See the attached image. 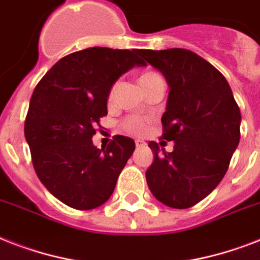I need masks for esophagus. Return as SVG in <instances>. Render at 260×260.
<instances>
[{
  "label": "esophagus",
  "instance_id": "1",
  "mask_svg": "<svg viewBox=\"0 0 260 260\" xmlns=\"http://www.w3.org/2000/svg\"><path fill=\"white\" fill-rule=\"evenodd\" d=\"M135 144H136V147H138V148H142V147L146 146V142H144V140H140V139H138V140H135Z\"/></svg>",
  "mask_w": 260,
  "mask_h": 260
}]
</instances>
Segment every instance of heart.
<instances>
[{
	"label": "heart",
	"mask_w": 260,
	"mask_h": 260,
	"mask_svg": "<svg viewBox=\"0 0 260 260\" xmlns=\"http://www.w3.org/2000/svg\"><path fill=\"white\" fill-rule=\"evenodd\" d=\"M159 74H156L155 71H144L140 77H139V82L142 85L143 89H146L150 85H152L156 81H160ZM113 97V89L109 91V98ZM121 128L128 134L132 135H139L142 134L144 128H146V121L139 116H129V117L124 118L121 121Z\"/></svg>",
	"instance_id": "b5f03b06"
}]
</instances>
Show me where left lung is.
<instances>
[{"label": "left lung", "instance_id": "left-lung-1", "mask_svg": "<svg viewBox=\"0 0 260 260\" xmlns=\"http://www.w3.org/2000/svg\"><path fill=\"white\" fill-rule=\"evenodd\" d=\"M139 54L170 86L162 139L175 143L173 152L148 143L154 162L147 183L158 201L186 209L212 193L225 175L240 140V109L225 77L200 55L183 48Z\"/></svg>", "mask_w": 260, "mask_h": 260}]
</instances>
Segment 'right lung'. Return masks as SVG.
<instances>
[{"label":"right lung","instance_id":"obj_1","mask_svg":"<svg viewBox=\"0 0 260 260\" xmlns=\"http://www.w3.org/2000/svg\"><path fill=\"white\" fill-rule=\"evenodd\" d=\"M139 50L91 47L55 63L36 85L24 134L39 179L70 208L94 209L109 200L135 151L131 138L116 135L97 148L93 138L108 114L110 87L134 66Z\"/></svg>","mask_w":260,"mask_h":260}]
</instances>
